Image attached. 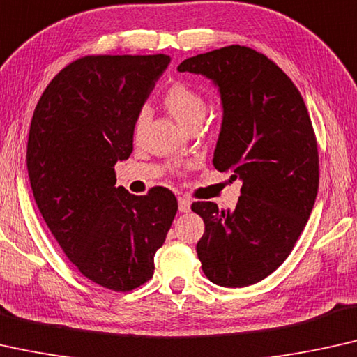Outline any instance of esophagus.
<instances>
[{
  "instance_id": "esophagus-1",
  "label": "esophagus",
  "mask_w": 357,
  "mask_h": 357,
  "mask_svg": "<svg viewBox=\"0 0 357 357\" xmlns=\"http://www.w3.org/2000/svg\"><path fill=\"white\" fill-rule=\"evenodd\" d=\"M178 208L181 213L190 212V200L188 197H179L178 199Z\"/></svg>"
}]
</instances>
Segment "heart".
<instances>
[{
  "label": "heart",
  "instance_id": "heart-1",
  "mask_svg": "<svg viewBox=\"0 0 357 357\" xmlns=\"http://www.w3.org/2000/svg\"><path fill=\"white\" fill-rule=\"evenodd\" d=\"M163 107L167 112L176 119V121L188 129L194 124L202 123L205 118V112H207V102H205L204 95L197 92V90L189 87L185 84H173L167 92H165ZM149 121V109H140L134 123V135L139 137L142 134L145 124Z\"/></svg>",
  "mask_w": 357,
  "mask_h": 357
}]
</instances>
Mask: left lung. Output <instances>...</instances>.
I'll return each mask as SVG.
<instances>
[{
    "label": "left lung",
    "instance_id": "8db88e82",
    "mask_svg": "<svg viewBox=\"0 0 357 357\" xmlns=\"http://www.w3.org/2000/svg\"><path fill=\"white\" fill-rule=\"evenodd\" d=\"M179 73L207 77L222 98L213 167L243 181L234 210L194 202L197 243L212 283L244 288L273 273L293 250L319 190L317 140L291 79L265 54L231 45L184 59Z\"/></svg>",
    "mask_w": 357,
    "mask_h": 357
}]
</instances>
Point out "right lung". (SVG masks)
Returning a JSON list of instances; mask_svg holds the SVG:
<instances>
[{
    "label": "right lung",
    "mask_w": 357,
    "mask_h": 357,
    "mask_svg": "<svg viewBox=\"0 0 357 357\" xmlns=\"http://www.w3.org/2000/svg\"><path fill=\"white\" fill-rule=\"evenodd\" d=\"M167 54L85 56L53 77L30 123L27 172L37 207L68 259L103 288H139L178 212L172 190L116 188L114 165L132 152L134 123Z\"/></svg>",
    "instance_id": "add662e5"
}]
</instances>
